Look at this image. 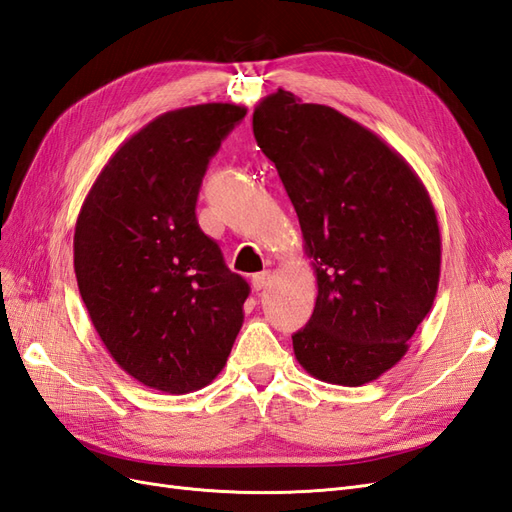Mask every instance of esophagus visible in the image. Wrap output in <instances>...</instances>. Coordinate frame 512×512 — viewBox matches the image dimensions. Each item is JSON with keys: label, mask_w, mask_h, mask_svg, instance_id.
<instances>
[{"label": "esophagus", "mask_w": 512, "mask_h": 512, "mask_svg": "<svg viewBox=\"0 0 512 512\" xmlns=\"http://www.w3.org/2000/svg\"><path fill=\"white\" fill-rule=\"evenodd\" d=\"M269 284H271V271H260V273L252 275V286H254L256 290L267 288Z\"/></svg>", "instance_id": "34e87169"}]
</instances>
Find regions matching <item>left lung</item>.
<instances>
[{"label":"left lung","mask_w":512,"mask_h":512,"mask_svg":"<svg viewBox=\"0 0 512 512\" xmlns=\"http://www.w3.org/2000/svg\"><path fill=\"white\" fill-rule=\"evenodd\" d=\"M252 123L318 282L294 356L322 382L376 380L404 359L438 292L442 239L425 185L376 132L286 89L262 98Z\"/></svg>","instance_id":"1"}]
</instances>
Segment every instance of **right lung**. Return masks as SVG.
Instances as JSON below:
<instances>
[{
	"label": "right lung",
	"instance_id": "obj_1",
	"mask_svg": "<svg viewBox=\"0 0 512 512\" xmlns=\"http://www.w3.org/2000/svg\"><path fill=\"white\" fill-rule=\"evenodd\" d=\"M247 108L168 111L100 170L74 226V273L102 344L134 380L168 395L226 365L250 286L196 222L207 164Z\"/></svg>",
	"mask_w": 512,
	"mask_h": 512
}]
</instances>
